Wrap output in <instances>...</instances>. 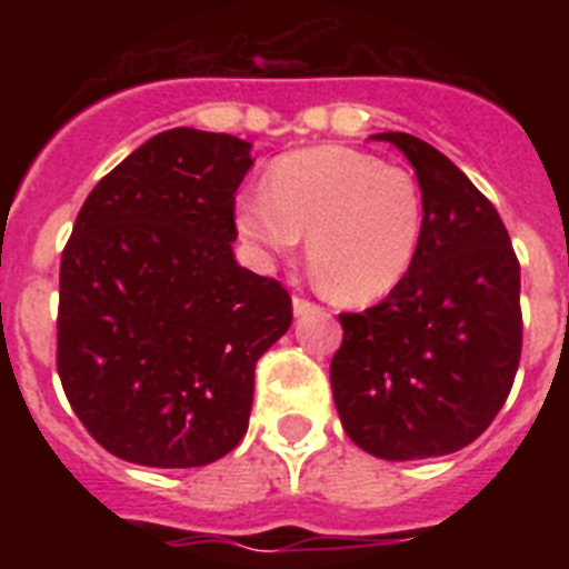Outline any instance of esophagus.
Segmentation results:
<instances>
[{
    "label": "esophagus",
    "instance_id": "1",
    "mask_svg": "<svg viewBox=\"0 0 569 569\" xmlns=\"http://www.w3.org/2000/svg\"><path fill=\"white\" fill-rule=\"evenodd\" d=\"M319 310V305L310 299H305V296H293V313L296 316H308V313H316Z\"/></svg>",
    "mask_w": 569,
    "mask_h": 569
}]
</instances>
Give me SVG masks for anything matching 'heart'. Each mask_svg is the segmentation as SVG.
Listing matches in <instances>:
<instances>
[{
    "label": "heart",
    "mask_w": 569,
    "mask_h": 569,
    "mask_svg": "<svg viewBox=\"0 0 569 569\" xmlns=\"http://www.w3.org/2000/svg\"><path fill=\"white\" fill-rule=\"evenodd\" d=\"M236 230L261 259H279L308 236L321 288L367 305L405 281L419 253L425 204L405 168L341 144L296 150L270 164L264 193H241Z\"/></svg>",
    "instance_id": "b5f03b06"
}]
</instances>
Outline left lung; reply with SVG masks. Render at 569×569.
Masks as SVG:
<instances>
[{
    "label": "left lung",
    "instance_id": "left-lung-1",
    "mask_svg": "<svg viewBox=\"0 0 569 569\" xmlns=\"http://www.w3.org/2000/svg\"><path fill=\"white\" fill-rule=\"evenodd\" d=\"M413 164L425 222L399 288L341 313L330 387L345 433L376 459L456 453L485 433L521 359V270L501 216L433 144L376 133Z\"/></svg>",
    "mask_w": 569,
    "mask_h": 569
}]
</instances>
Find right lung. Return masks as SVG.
<instances>
[{"mask_svg":"<svg viewBox=\"0 0 569 569\" xmlns=\"http://www.w3.org/2000/svg\"><path fill=\"white\" fill-rule=\"evenodd\" d=\"M250 142L173 128L90 190L62 250L57 370L88 433L124 461L202 467L248 433L256 361L293 321L233 256Z\"/></svg>","mask_w":569,"mask_h":569,"instance_id":"obj_1","label":"right lung"}]
</instances>
